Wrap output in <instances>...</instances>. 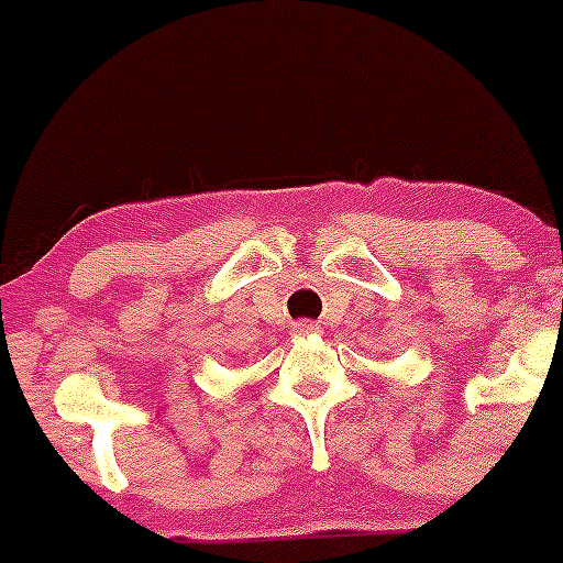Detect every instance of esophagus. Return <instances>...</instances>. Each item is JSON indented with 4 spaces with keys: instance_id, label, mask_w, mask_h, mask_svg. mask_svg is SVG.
Returning a JSON list of instances; mask_svg holds the SVG:
<instances>
[{
    "instance_id": "esophagus-1",
    "label": "esophagus",
    "mask_w": 563,
    "mask_h": 563,
    "mask_svg": "<svg viewBox=\"0 0 563 563\" xmlns=\"http://www.w3.org/2000/svg\"><path fill=\"white\" fill-rule=\"evenodd\" d=\"M291 332L297 334V338H313V334H321V327H318L316 321H297L291 327Z\"/></svg>"
}]
</instances>
